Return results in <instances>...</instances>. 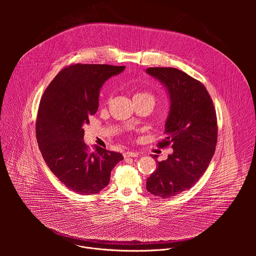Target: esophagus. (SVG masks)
<instances>
[{
	"label": "esophagus",
	"instance_id": "esophagus-1",
	"mask_svg": "<svg viewBox=\"0 0 256 256\" xmlns=\"http://www.w3.org/2000/svg\"><path fill=\"white\" fill-rule=\"evenodd\" d=\"M138 152H125L123 154V156L126 158H136L138 156Z\"/></svg>",
	"mask_w": 256,
	"mask_h": 256
}]
</instances>
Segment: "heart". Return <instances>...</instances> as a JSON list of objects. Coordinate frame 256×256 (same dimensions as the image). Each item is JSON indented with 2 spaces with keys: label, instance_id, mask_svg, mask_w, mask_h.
I'll return each mask as SVG.
<instances>
[{
  "label": "heart",
  "instance_id": "b5f03b06",
  "mask_svg": "<svg viewBox=\"0 0 256 256\" xmlns=\"http://www.w3.org/2000/svg\"><path fill=\"white\" fill-rule=\"evenodd\" d=\"M133 100H150L152 104H154V96L148 92H140L135 94Z\"/></svg>",
  "mask_w": 256,
  "mask_h": 256
}]
</instances>
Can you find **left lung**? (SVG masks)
<instances>
[{
	"instance_id": "left-lung-1",
	"label": "left lung",
	"mask_w": 256,
	"mask_h": 256,
	"mask_svg": "<svg viewBox=\"0 0 256 256\" xmlns=\"http://www.w3.org/2000/svg\"><path fill=\"white\" fill-rule=\"evenodd\" d=\"M146 71L168 88L170 110L164 125L166 138L158 146L174 148L166 160H156V170L146 180V190L170 198L190 189L206 172L217 145V115L201 82L176 68Z\"/></svg>"
}]
</instances>
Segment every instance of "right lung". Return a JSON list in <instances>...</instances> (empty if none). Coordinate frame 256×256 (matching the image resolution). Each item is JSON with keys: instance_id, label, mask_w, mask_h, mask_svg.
<instances>
[{"instance_id": "add662e5", "label": "right lung", "mask_w": 256, "mask_h": 256, "mask_svg": "<svg viewBox=\"0 0 256 256\" xmlns=\"http://www.w3.org/2000/svg\"><path fill=\"white\" fill-rule=\"evenodd\" d=\"M124 66L72 64L62 69L45 90L37 113L36 140L42 156L66 187L82 195L102 190L113 168L123 160L120 152L84 142L82 126L98 108L100 90Z\"/></svg>"}]
</instances>
